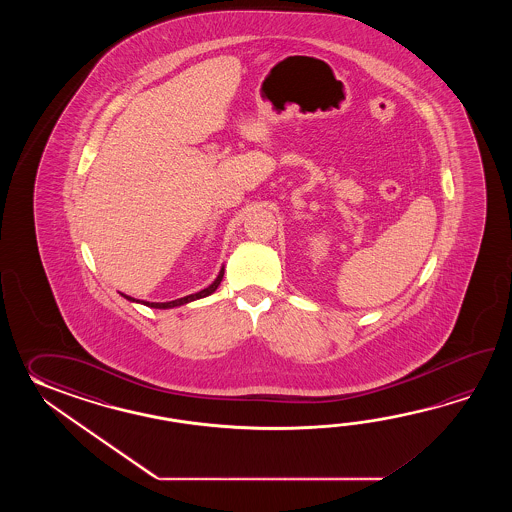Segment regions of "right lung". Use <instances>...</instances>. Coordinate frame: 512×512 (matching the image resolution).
I'll return each mask as SVG.
<instances>
[{"label":"right lung","instance_id":"right-lung-1","mask_svg":"<svg viewBox=\"0 0 512 512\" xmlns=\"http://www.w3.org/2000/svg\"><path fill=\"white\" fill-rule=\"evenodd\" d=\"M223 280V269L218 274V278L214 280L212 285H208L207 289H203V291H199L196 294H188L185 298H177V300H172V302H163V304H159V302H142L144 305H148V307H155V309H170V307H177V305L188 304V302H194L197 298H205L208 294L214 293L216 289H218L219 283ZM124 298H128L131 302H135V298H131V296H126V294H122ZM139 302V300H137Z\"/></svg>","mask_w":512,"mask_h":512}]
</instances>
